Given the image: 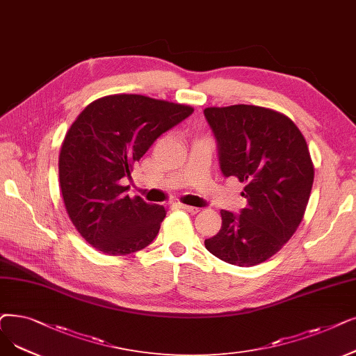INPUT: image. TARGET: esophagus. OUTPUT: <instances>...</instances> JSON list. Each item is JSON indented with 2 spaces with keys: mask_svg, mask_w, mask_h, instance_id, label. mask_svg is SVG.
I'll return each mask as SVG.
<instances>
[{
  "mask_svg": "<svg viewBox=\"0 0 356 356\" xmlns=\"http://www.w3.org/2000/svg\"><path fill=\"white\" fill-rule=\"evenodd\" d=\"M177 208L186 211V212H191V213H197L199 212V208L196 207H191V205H184V204H176Z\"/></svg>",
  "mask_w": 356,
  "mask_h": 356,
  "instance_id": "1",
  "label": "esophagus"
}]
</instances>
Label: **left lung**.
Wrapping results in <instances>:
<instances>
[{
	"label": "left lung",
	"instance_id": "obj_1",
	"mask_svg": "<svg viewBox=\"0 0 356 356\" xmlns=\"http://www.w3.org/2000/svg\"><path fill=\"white\" fill-rule=\"evenodd\" d=\"M221 172L244 183L247 207L222 209L220 233L205 240L229 265L256 266L296 233L310 199L314 165L305 138L288 116L252 104L207 107Z\"/></svg>",
	"mask_w": 356,
	"mask_h": 356
}]
</instances>
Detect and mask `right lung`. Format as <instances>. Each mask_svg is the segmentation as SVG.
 <instances>
[{"instance_id":"1","label":"right lung","mask_w":356,"mask_h":356,"mask_svg":"<svg viewBox=\"0 0 356 356\" xmlns=\"http://www.w3.org/2000/svg\"><path fill=\"white\" fill-rule=\"evenodd\" d=\"M193 113V107L141 95H113L90 103L68 129L59 154V186L70 220L104 254L143 250L157 237L163 205L129 197L131 179L160 135Z\"/></svg>"}]
</instances>
